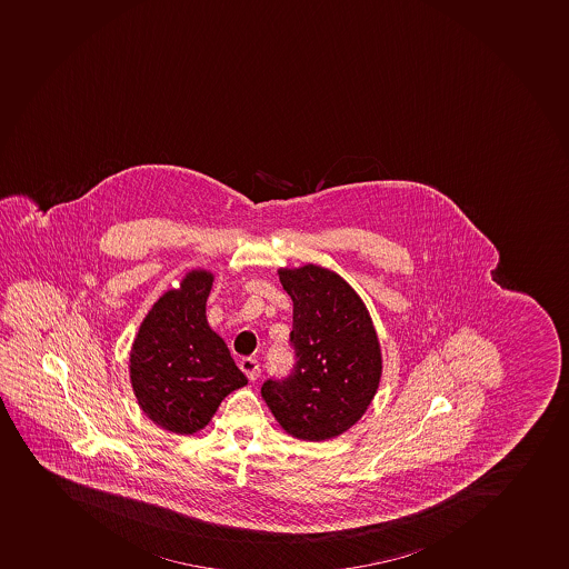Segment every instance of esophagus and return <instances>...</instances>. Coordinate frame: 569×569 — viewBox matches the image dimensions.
I'll list each match as a JSON object with an SVG mask.
<instances>
[{"label": "esophagus", "instance_id": "34e87169", "mask_svg": "<svg viewBox=\"0 0 569 569\" xmlns=\"http://www.w3.org/2000/svg\"><path fill=\"white\" fill-rule=\"evenodd\" d=\"M240 370L248 376L249 381H257L260 376L259 360L253 359V357H246V359L240 360Z\"/></svg>", "mask_w": 569, "mask_h": 569}]
</instances>
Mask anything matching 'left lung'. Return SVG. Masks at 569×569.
<instances>
[{
	"instance_id": "1",
	"label": "left lung",
	"mask_w": 569,
	"mask_h": 569,
	"mask_svg": "<svg viewBox=\"0 0 569 569\" xmlns=\"http://www.w3.org/2000/svg\"><path fill=\"white\" fill-rule=\"evenodd\" d=\"M292 298V370L260 392L282 429L299 440H329L365 415L381 379V349L370 315L342 277L321 266L279 271Z\"/></svg>"
}]
</instances>
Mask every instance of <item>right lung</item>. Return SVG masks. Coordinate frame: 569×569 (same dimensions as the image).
<instances>
[{
  "label": "right lung",
  "instance_id": "right-lung-1",
  "mask_svg": "<svg viewBox=\"0 0 569 569\" xmlns=\"http://www.w3.org/2000/svg\"><path fill=\"white\" fill-rule=\"evenodd\" d=\"M207 271H192L149 310L131 349L134 396L149 420L177 435L203 429L232 390L248 385L226 342L210 331Z\"/></svg>",
  "mask_w": 569,
  "mask_h": 569
}]
</instances>
